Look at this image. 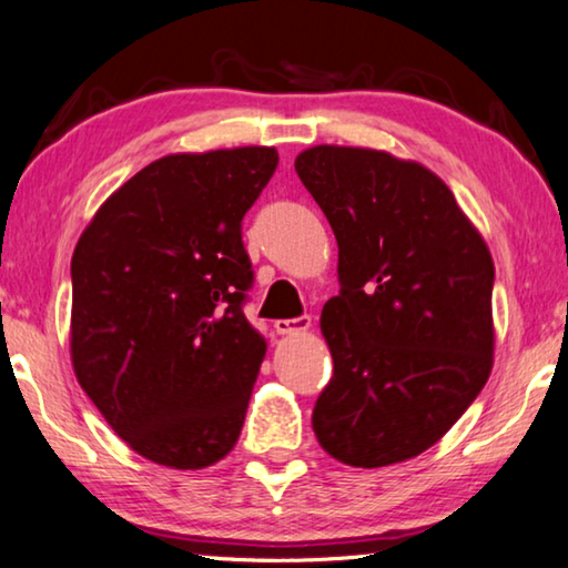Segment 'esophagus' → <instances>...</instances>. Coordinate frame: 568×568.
Wrapping results in <instances>:
<instances>
[{
	"instance_id": "1",
	"label": "esophagus",
	"mask_w": 568,
	"mask_h": 568,
	"mask_svg": "<svg viewBox=\"0 0 568 568\" xmlns=\"http://www.w3.org/2000/svg\"><path fill=\"white\" fill-rule=\"evenodd\" d=\"M308 326H311V316L275 321V332H277V334H303Z\"/></svg>"
}]
</instances>
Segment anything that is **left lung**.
Segmentation results:
<instances>
[{"instance_id":"1","label":"left lung","mask_w":568,"mask_h":568,"mask_svg":"<svg viewBox=\"0 0 568 568\" xmlns=\"http://www.w3.org/2000/svg\"><path fill=\"white\" fill-rule=\"evenodd\" d=\"M295 171L332 224L342 285L321 311L334 375L313 430L349 467L413 459L493 369V257L448 185L418 163L318 145Z\"/></svg>"}]
</instances>
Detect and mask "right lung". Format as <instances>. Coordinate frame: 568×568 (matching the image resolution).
<instances>
[{
	"instance_id": "right-lung-1",
	"label": "right lung",
	"mask_w": 568,
	"mask_h": 568,
	"mask_svg": "<svg viewBox=\"0 0 568 568\" xmlns=\"http://www.w3.org/2000/svg\"><path fill=\"white\" fill-rule=\"evenodd\" d=\"M275 148L165 155L114 191L71 260V359L83 393L145 459L203 469L232 452L265 338L242 219Z\"/></svg>"
}]
</instances>
